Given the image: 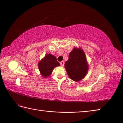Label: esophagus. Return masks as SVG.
<instances>
[{
    "mask_svg": "<svg viewBox=\"0 0 123 123\" xmlns=\"http://www.w3.org/2000/svg\"><path fill=\"white\" fill-rule=\"evenodd\" d=\"M60 64H61V66H64V61H61V62H60Z\"/></svg>",
    "mask_w": 123,
    "mask_h": 123,
    "instance_id": "obj_1",
    "label": "esophagus"
}]
</instances>
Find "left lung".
Instances as JSON below:
<instances>
[{
    "label": "left lung",
    "mask_w": 123,
    "mask_h": 123,
    "mask_svg": "<svg viewBox=\"0 0 123 123\" xmlns=\"http://www.w3.org/2000/svg\"><path fill=\"white\" fill-rule=\"evenodd\" d=\"M65 68L70 79L79 82L84 79L89 69V64L84 50L81 47H74L65 63Z\"/></svg>",
    "instance_id": "1"
}]
</instances>
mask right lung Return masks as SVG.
<instances>
[{"label": "right lung", "instance_id": "1", "mask_svg": "<svg viewBox=\"0 0 123 123\" xmlns=\"http://www.w3.org/2000/svg\"><path fill=\"white\" fill-rule=\"evenodd\" d=\"M59 66L60 64L57 61L56 57L51 54H46L38 63L39 72L44 78L49 77L55 67Z\"/></svg>", "mask_w": 123, "mask_h": 123}]
</instances>
